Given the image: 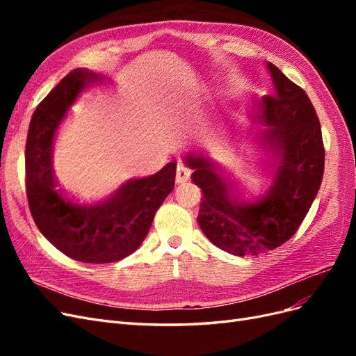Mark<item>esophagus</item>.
I'll return each instance as SVG.
<instances>
[{"label":"esophagus","mask_w":356,"mask_h":356,"mask_svg":"<svg viewBox=\"0 0 356 356\" xmlns=\"http://www.w3.org/2000/svg\"><path fill=\"white\" fill-rule=\"evenodd\" d=\"M190 175H191V170L186 165L179 163L178 168H177V182H178V184H182V182L188 181Z\"/></svg>","instance_id":"obj_1"}]
</instances>
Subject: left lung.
Listing matches in <instances>:
<instances>
[{"instance_id":"1","label":"left lung","mask_w":356,"mask_h":356,"mask_svg":"<svg viewBox=\"0 0 356 356\" xmlns=\"http://www.w3.org/2000/svg\"><path fill=\"white\" fill-rule=\"evenodd\" d=\"M273 93L254 102L252 120L263 124L257 143L266 154L272 184L251 195L222 174L207 154H188L186 165L203 197L197 222L204 236L233 255H258L285 243L314 203L324 177L321 124L306 92L267 62Z\"/></svg>"}]
</instances>
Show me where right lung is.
<instances>
[{
	"label": "right lung",
	"instance_id": "add662e5",
	"mask_svg": "<svg viewBox=\"0 0 356 356\" xmlns=\"http://www.w3.org/2000/svg\"><path fill=\"white\" fill-rule=\"evenodd\" d=\"M105 77L77 68L63 77L32 114L25 147L26 196L41 234L77 261L114 263L135 252L160 204L175 187L177 163L157 174L126 181L102 200L83 202L58 188L53 174L55 136L83 90Z\"/></svg>",
	"mask_w": 356,
	"mask_h": 356
}]
</instances>
